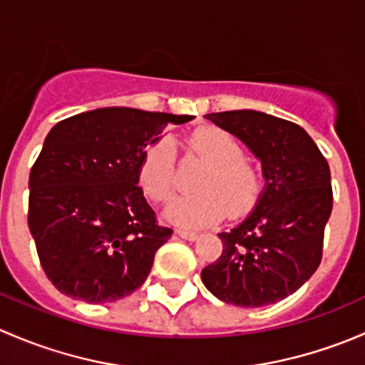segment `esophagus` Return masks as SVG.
Here are the masks:
<instances>
[{"label":"esophagus","mask_w":365,"mask_h":365,"mask_svg":"<svg viewBox=\"0 0 365 365\" xmlns=\"http://www.w3.org/2000/svg\"><path fill=\"white\" fill-rule=\"evenodd\" d=\"M176 233H178V237L185 238V240H190V242L197 240V237H200V235L194 233V231H185V230H178Z\"/></svg>","instance_id":"esophagus-1"}]
</instances>
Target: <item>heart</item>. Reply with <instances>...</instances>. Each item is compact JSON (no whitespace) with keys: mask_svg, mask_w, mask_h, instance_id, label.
<instances>
[{"mask_svg":"<svg viewBox=\"0 0 365 365\" xmlns=\"http://www.w3.org/2000/svg\"><path fill=\"white\" fill-rule=\"evenodd\" d=\"M189 150L206 164L196 182L197 194L183 196L165 208V217L180 226H206L224 217H240L254 208L263 190V176L249 162L245 146L217 127L197 128L187 141ZM139 182L157 203L168 201L176 189L175 152L169 139L150 146L139 168Z\"/></svg>","mask_w":365,"mask_h":365,"instance_id":"obj_1","label":"heart"}]
</instances>
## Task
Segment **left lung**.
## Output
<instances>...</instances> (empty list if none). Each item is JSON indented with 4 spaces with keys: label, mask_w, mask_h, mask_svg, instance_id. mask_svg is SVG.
<instances>
[{
    "label": "left lung",
    "mask_w": 365,
    "mask_h": 365,
    "mask_svg": "<svg viewBox=\"0 0 365 365\" xmlns=\"http://www.w3.org/2000/svg\"><path fill=\"white\" fill-rule=\"evenodd\" d=\"M205 118L251 150L267 183L251 215L219 233L222 254L203 268V284L226 304H275L305 284L322 263L332 213L329 162L293 121L251 109Z\"/></svg>",
    "instance_id": "8db88e82"
}]
</instances>
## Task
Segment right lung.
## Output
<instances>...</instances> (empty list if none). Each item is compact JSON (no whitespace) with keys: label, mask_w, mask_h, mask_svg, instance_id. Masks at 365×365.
<instances>
[{"label":"right lung","mask_w":365,"mask_h":365,"mask_svg":"<svg viewBox=\"0 0 365 365\" xmlns=\"http://www.w3.org/2000/svg\"><path fill=\"white\" fill-rule=\"evenodd\" d=\"M192 118L102 108L51 128L29 173L28 226L58 292L104 304L141 288L173 230L146 203L139 168L165 125Z\"/></svg>","instance_id":"obj_1"}]
</instances>
